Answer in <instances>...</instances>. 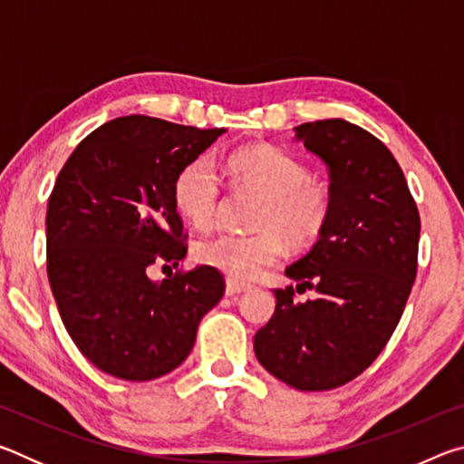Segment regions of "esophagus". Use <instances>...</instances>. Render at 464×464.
Returning a JSON list of instances; mask_svg holds the SVG:
<instances>
[{
	"label": "esophagus",
	"instance_id": "34e87169",
	"mask_svg": "<svg viewBox=\"0 0 464 464\" xmlns=\"http://www.w3.org/2000/svg\"><path fill=\"white\" fill-rule=\"evenodd\" d=\"M251 286L246 285V282H239V280H233V278H227V286H225V293L233 296V295H241L246 293V290H249Z\"/></svg>",
	"mask_w": 464,
	"mask_h": 464
}]
</instances>
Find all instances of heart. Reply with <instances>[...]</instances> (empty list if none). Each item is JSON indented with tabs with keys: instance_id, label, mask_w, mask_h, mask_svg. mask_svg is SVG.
Wrapping results in <instances>:
<instances>
[{
	"instance_id": "1",
	"label": "heart",
	"mask_w": 464,
	"mask_h": 464,
	"mask_svg": "<svg viewBox=\"0 0 464 464\" xmlns=\"http://www.w3.org/2000/svg\"><path fill=\"white\" fill-rule=\"evenodd\" d=\"M233 184L260 196L251 235L218 233L196 246V260L235 280L256 278L282 254V239L290 247H307L315 241L332 210V190L324 179L311 178L307 168L282 149L251 145L237 149L227 160ZM179 213L196 229L215 223L221 186L207 157H198L179 171L174 184Z\"/></svg>"
}]
</instances>
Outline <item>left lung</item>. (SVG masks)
Here are the masks:
<instances>
[{
  "mask_svg": "<svg viewBox=\"0 0 464 464\" xmlns=\"http://www.w3.org/2000/svg\"><path fill=\"white\" fill-rule=\"evenodd\" d=\"M295 140L329 171L327 223L286 268L317 298L296 303L293 286L274 290L276 311L254 350L282 382L327 391L364 372L395 332L418 272L420 213L397 160L368 130L327 119L295 127Z\"/></svg>",
  "mask_w": 464,
  "mask_h": 464,
  "instance_id": "left-lung-1",
  "label": "left lung"
}]
</instances>
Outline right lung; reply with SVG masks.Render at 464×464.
Listing matches in <instances>:
<instances>
[{
	"label": "right lung",
	"instance_id": "right-lung-1",
	"mask_svg": "<svg viewBox=\"0 0 464 464\" xmlns=\"http://www.w3.org/2000/svg\"><path fill=\"white\" fill-rule=\"evenodd\" d=\"M225 132L122 116L90 132L59 171L44 221L46 274L67 334L102 372H171L221 301L223 276L208 266L161 282L147 270L184 260L176 178Z\"/></svg>",
	"mask_w": 464,
	"mask_h": 464
}]
</instances>
